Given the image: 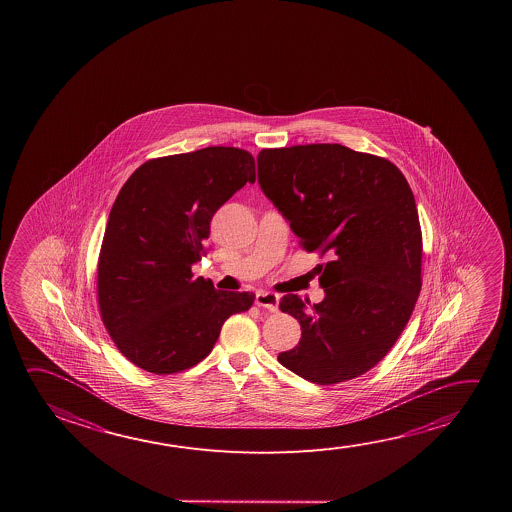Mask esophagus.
Returning <instances> with one entry per match:
<instances>
[{"label":"esophagus","mask_w":512,"mask_h":512,"mask_svg":"<svg viewBox=\"0 0 512 512\" xmlns=\"http://www.w3.org/2000/svg\"><path fill=\"white\" fill-rule=\"evenodd\" d=\"M255 303L262 307V309L275 312L278 309V296L277 294L268 293V291H259V293L255 294Z\"/></svg>","instance_id":"esophagus-1"}]
</instances>
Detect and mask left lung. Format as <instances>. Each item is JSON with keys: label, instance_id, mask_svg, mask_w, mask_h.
<instances>
[{"label": "left lung", "instance_id": "left-lung-1", "mask_svg": "<svg viewBox=\"0 0 512 512\" xmlns=\"http://www.w3.org/2000/svg\"><path fill=\"white\" fill-rule=\"evenodd\" d=\"M259 184L318 266L323 302L298 294L280 310L302 339L278 362L330 386L377 366L400 337L421 291V228L414 194L393 162L341 144L262 150Z\"/></svg>", "mask_w": 512, "mask_h": 512}]
</instances>
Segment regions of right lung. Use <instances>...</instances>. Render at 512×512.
<instances>
[{"label":"right lung","instance_id":"right-lung-1","mask_svg":"<svg viewBox=\"0 0 512 512\" xmlns=\"http://www.w3.org/2000/svg\"><path fill=\"white\" fill-rule=\"evenodd\" d=\"M246 182L248 151L227 146L144 162L110 210L98 260L101 319L119 352L155 375L193 368L253 293L216 291L193 278L205 255L210 219Z\"/></svg>","mask_w":512,"mask_h":512}]
</instances>
